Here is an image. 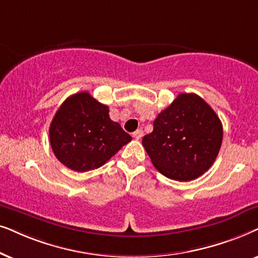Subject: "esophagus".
Masks as SVG:
<instances>
[{
	"label": "esophagus",
	"mask_w": 258,
	"mask_h": 258,
	"mask_svg": "<svg viewBox=\"0 0 258 258\" xmlns=\"http://www.w3.org/2000/svg\"><path fill=\"white\" fill-rule=\"evenodd\" d=\"M143 136H144L143 130H137V131H136L135 133H133V138L137 139V140L142 139V138H143Z\"/></svg>",
	"instance_id": "esophagus-1"
}]
</instances>
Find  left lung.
<instances>
[{
    "label": "left lung",
    "instance_id": "8db88e82",
    "mask_svg": "<svg viewBox=\"0 0 258 258\" xmlns=\"http://www.w3.org/2000/svg\"><path fill=\"white\" fill-rule=\"evenodd\" d=\"M222 140V122L210 105L197 94L181 93L158 114L143 146L161 174L190 181L210 169Z\"/></svg>",
    "mask_w": 258,
    "mask_h": 258
}]
</instances>
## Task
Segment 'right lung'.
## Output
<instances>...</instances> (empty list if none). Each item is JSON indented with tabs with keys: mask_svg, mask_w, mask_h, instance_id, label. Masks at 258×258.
<instances>
[{
	"mask_svg": "<svg viewBox=\"0 0 258 258\" xmlns=\"http://www.w3.org/2000/svg\"><path fill=\"white\" fill-rule=\"evenodd\" d=\"M108 111L88 92L63 101L49 126L51 150L60 163L78 172L98 169L131 142Z\"/></svg>",
	"mask_w": 258,
	"mask_h": 258,
	"instance_id": "1",
	"label": "right lung"
}]
</instances>
